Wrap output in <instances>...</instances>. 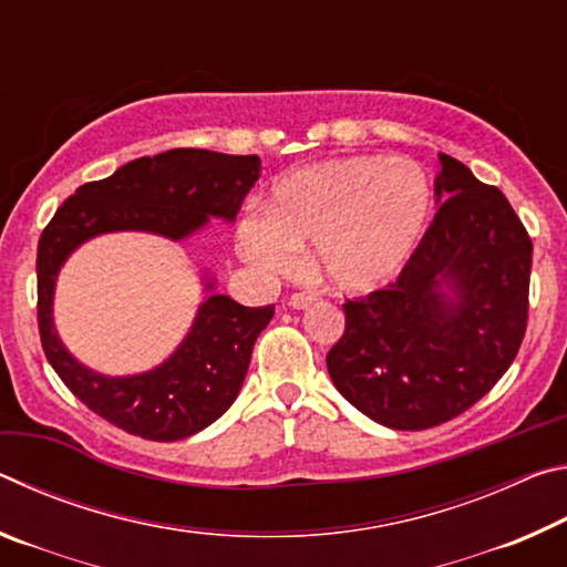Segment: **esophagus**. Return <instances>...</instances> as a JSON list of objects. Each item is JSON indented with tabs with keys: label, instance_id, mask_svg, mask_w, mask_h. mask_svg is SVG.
Listing matches in <instances>:
<instances>
[{
	"label": "esophagus",
	"instance_id": "obj_1",
	"mask_svg": "<svg viewBox=\"0 0 567 567\" xmlns=\"http://www.w3.org/2000/svg\"><path fill=\"white\" fill-rule=\"evenodd\" d=\"M315 300H318V297L310 295V292H295L287 305H290L292 310H307V307L315 305Z\"/></svg>",
	"mask_w": 567,
	"mask_h": 567
}]
</instances>
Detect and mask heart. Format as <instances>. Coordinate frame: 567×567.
<instances>
[{
	"label": "heart",
	"instance_id": "obj_1",
	"mask_svg": "<svg viewBox=\"0 0 567 567\" xmlns=\"http://www.w3.org/2000/svg\"><path fill=\"white\" fill-rule=\"evenodd\" d=\"M433 187L417 162L360 155L328 159L277 182L267 215L243 219L239 252L265 272H292L312 247V270L342 295L395 280L425 235Z\"/></svg>",
	"mask_w": 567,
	"mask_h": 567
}]
</instances>
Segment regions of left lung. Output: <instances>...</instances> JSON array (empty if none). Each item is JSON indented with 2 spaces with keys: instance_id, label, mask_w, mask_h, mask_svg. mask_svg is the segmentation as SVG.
Wrapping results in <instances>:
<instances>
[{
  "instance_id": "1",
  "label": "left lung",
  "mask_w": 567,
  "mask_h": 567,
  "mask_svg": "<svg viewBox=\"0 0 567 567\" xmlns=\"http://www.w3.org/2000/svg\"><path fill=\"white\" fill-rule=\"evenodd\" d=\"M437 215L385 290L348 300L328 352L340 395L390 430H427L485 398L520 350L533 243L497 187L440 152Z\"/></svg>"
}]
</instances>
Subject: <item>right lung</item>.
Returning <instances> with one entry per match:
<instances>
[{
    "mask_svg": "<svg viewBox=\"0 0 567 567\" xmlns=\"http://www.w3.org/2000/svg\"><path fill=\"white\" fill-rule=\"evenodd\" d=\"M260 175L257 155L169 150L140 157L110 177L82 185L42 233L37 315L47 360L84 405L124 433L175 443L223 417L243 390L255 340L272 320L275 305H239L217 292L213 272H203L205 300L177 348L150 370L104 375L76 360L56 332V277L76 249L94 237L147 233L185 243L203 233L209 219L233 225Z\"/></svg>",
    "mask_w": 567,
    "mask_h": 567,
    "instance_id": "obj_1",
    "label": "right lung"
}]
</instances>
